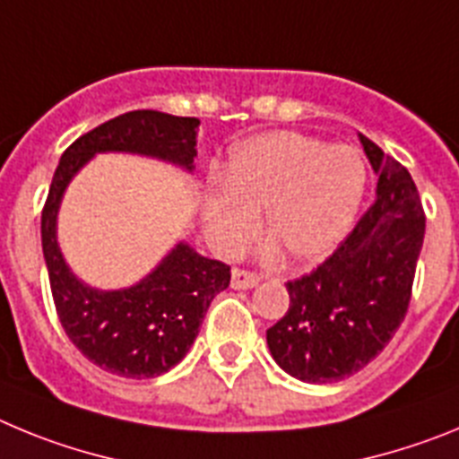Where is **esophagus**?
<instances>
[{
	"mask_svg": "<svg viewBox=\"0 0 459 459\" xmlns=\"http://www.w3.org/2000/svg\"><path fill=\"white\" fill-rule=\"evenodd\" d=\"M257 282H259V278L255 273H248V271H243V269H234L232 271V287H234V290H253Z\"/></svg>",
	"mask_w": 459,
	"mask_h": 459,
	"instance_id": "obj_1",
	"label": "esophagus"
}]
</instances>
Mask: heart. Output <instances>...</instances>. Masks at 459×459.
<instances>
[{"mask_svg": "<svg viewBox=\"0 0 459 459\" xmlns=\"http://www.w3.org/2000/svg\"><path fill=\"white\" fill-rule=\"evenodd\" d=\"M366 165L350 147L299 133H266L232 149L222 186L204 193L202 221L221 255L241 253L264 211V232L294 264H319L354 227Z\"/></svg>", "mask_w": 459, "mask_h": 459, "instance_id": "b5f03b06", "label": "heart"}]
</instances>
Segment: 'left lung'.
I'll return each instance as SVG.
<instances>
[{"label": "left lung", "mask_w": 459, "mask_h": 459, "mask_svg": "<svg viewBox=\"0 0 459 459\" xmlns=\"http://www.w3.org/2000/svg\"><path fill=\"white\" fill-rule=\"evenodd\" d=\"M377 174L375 204L322 266L287 282L290 310L266 331L287 375L307 384L351 377L379 354L407 315L425 237L411 174L359 135Z\"/></svg>", "instance_id": "8db88e82"}]
</instances>
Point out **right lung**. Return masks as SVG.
<instances>
[{
	"mask_svg": "<svg viewBox=\"0 0 459 459\" xmlns=\"http://www.w3.org/2000/svg\"><path fill=\"white\" fill-rule=\"evenodd\" d=\"M195 117L135 109L105 121L64 152L40 216L56 315L71 342L103 370L149 379L172 370L200 333L211 301L230 285V266L202 257L179 241L135 285L99 290L73 273L56 241V216L73 177L96 153H133L193 172L197 156Z\"/></svg>",
	"mask_w": 459,
	"mask_h": 459,
	"instance_id": "obj_1",
	"label": "right lung"
}]
</instances>
